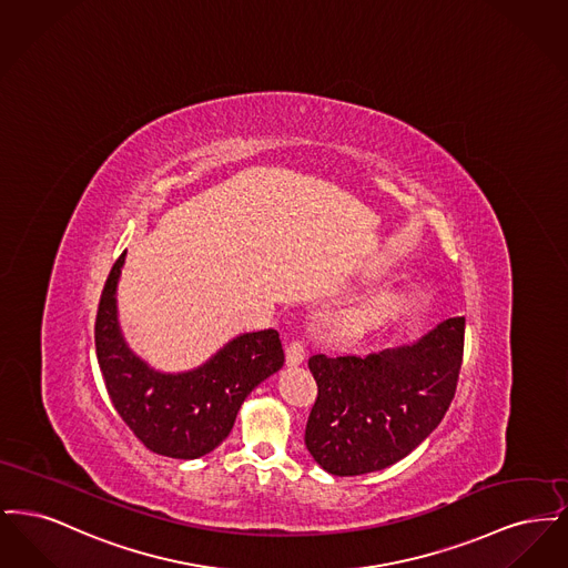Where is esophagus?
<instances>
[{
  "mask_svg": "<svg viewBox=\"0 0 568 568\" xmlns=\"http://www.w3.org/2000/svg\"><path fill=\"white\" fill-rule=\"evenodd\" d=\"M304 343L302 341H292L290 345H287V349H285V357H287V364L290 366H297V364H302V359H304Z\"/></svg>",
  "mask_w": 568,
  "mask_h": 568,
  "instance_id": "esophagus-1",
  "label": "esophagus"
}]
</instances>
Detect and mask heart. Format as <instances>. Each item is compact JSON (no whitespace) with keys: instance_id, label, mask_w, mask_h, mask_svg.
Segmentation results:
<instances>
[{"instance_id":"heart-1","label":"heart","mask_w":568,"mask_h":568,"mask_svg":"<svg viewBox=\"0 0 568 568\" xmlns=\"http://www.w3.org/2000/svg\"><path fill=\"white\" fill-rule=\"evenodd\" d=\"M398 311V297L389 292H377L362 300L359 304L349 306L341 313L338 322L347 329H362L389 320Z\"/></svg>"}]
</instances>
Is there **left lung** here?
<instances>
[{
    "mask_svg": "<svg viewBox=\"0 0 568 568\" xmlns=\"http://www.w3.org/2000/svg\"><path fill=\"white\" fill-rule=\"evenodd\" d=\"M464 317L436 325L422 341L357 355L308 359L317 381L304 443L336 477L383 470L408 456L445 417L456 396Z\"/></svg>",
    "mask_w": 568,
    "mask_h": 568,
    "instance_id": "8db88e82",
    "label": "left lung"
}]
</instances>
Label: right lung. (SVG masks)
I'll return each mask as SVG.
<instances>
[{"mask_svg": "<svg viewBox=\"0 0 568 568\" xmlns=\"http://www.w3.org/2000/svg\"><path fill=\"white\" fill-rule=\"evenodd\" d=\"M123 262L125 251L110 271L95 317V353L110 400L153 454L202 458L225 440L244 398L283 366L278 332L241 334L190 373H158L130 352L119 329L114 294Z\"/></svg>", "mask_w": 568, "mask_h": 568, "instance_id": "add662e5", "label": "right lung"}]
</instances>
